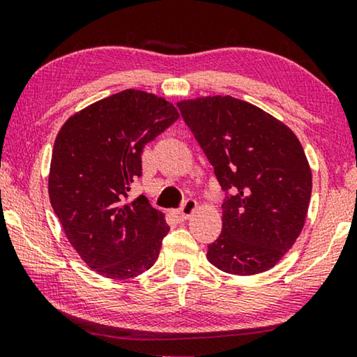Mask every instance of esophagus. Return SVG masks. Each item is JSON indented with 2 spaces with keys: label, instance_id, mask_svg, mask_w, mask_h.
<instances>
[{
  "label": "esophagus",
  "instance_id": "1",
  "mask_svg": "<svg viewBox=\"0 0 357 357\" xmlns=\"http://www.w3.org/2000/svg\"><path fill=\"white\" fill-rule=\"evenodd\" d=\"M197 208H198V204H197V202H195V199H187V202L183 203V206L178 209V211H175L174 214H175V218L178 219V221H187V219L192 216V214L197 211Z\"/></svg>",
  "mask_w": 357,
  "mask_h": 357
}]
</instances>
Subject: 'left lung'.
I'll return each mask as SVG.
<instances>
[{"instance_id":"8db88e82","label":"left lung","mask_w":357,"mask_h":357,"mask_svg":"<svg viewBox=\"0 0 357 357\" xmlns=\"http://www.w3.org/2000/svg\"><path fill=\"white\" fill-rule=\"evenodd\" d=\"M185 123L224 192L222 232L208 260L238 276L268 271L294 245L305 224L312 170L289 126L231 96L180 100Z\"/></svg>"}]
</instances>
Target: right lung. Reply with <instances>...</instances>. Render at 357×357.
I'll list each match as a JSON object with an SVG mask.
<instances>
[{
  "label": "right lung",
  "mask_w": 357,
  "mask_h": 357,
  "mask_svg": "<svg viewBox=\"0 0 357 357\" xmlns=\"http://www.w3.org/2000/svg\"><path fill=\"white\" fill-rule=\"evenodd\" d=\"M164 97L125 89L65 121L53 146L48 195L65 236L82 261L112 280H128L158 260L169 226L139 195L144 144L178 119Z\"/></svg>",
  "instance_id": "add662e5"
}]
</instances>
